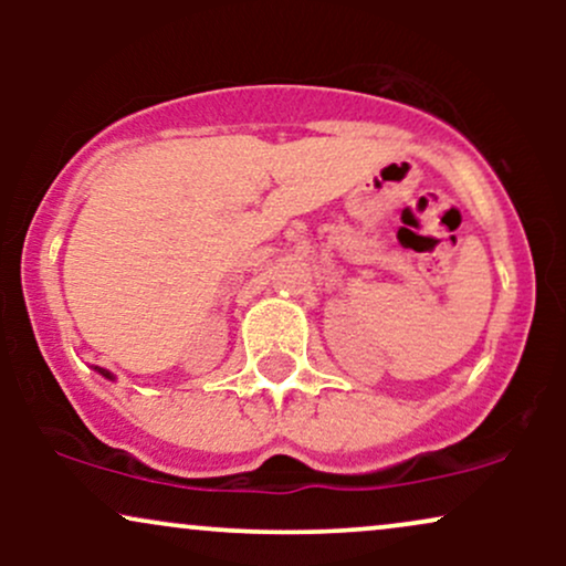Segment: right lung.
<instances>
[{
	"instance_id": "obj_1",
	"label": "right lung",
	"mask_w": 566,
	"mask_h": 566,
	"mask_svg": "<svg viewBox=\"0 0 566 566\" xmlns=\"http://www.w3.org/2000/svg\"><path fill=\"white\" fill-rule=\"evenodd\" d=\"M95 373H101V375H103V378L114 380V375H112V373H108V369H103V367H95Z\"/></svg>"
}]
</instances>
